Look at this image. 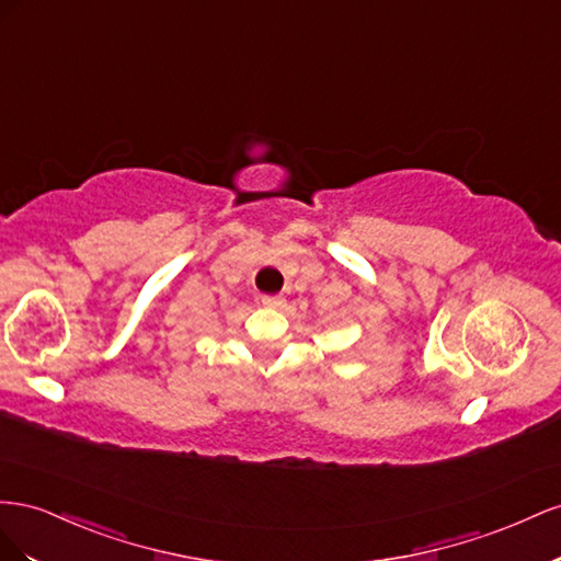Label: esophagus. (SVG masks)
Masks as SVG:
<instances>
[{"mask_svg": "<svg viewBox=\"0 0 561 561\" xmlns=\"http://www.w3.org/2000/svg\"><path fill=\"white\" fill-rule=\"evenodd\" d=\"M261 302H263L265 308H284L286 300L282 296H263Z\"/></svg>", "mask_w": 561, "mask_h": 561, "instance_id": "1", "label": "esophagus"}]
</instances>
